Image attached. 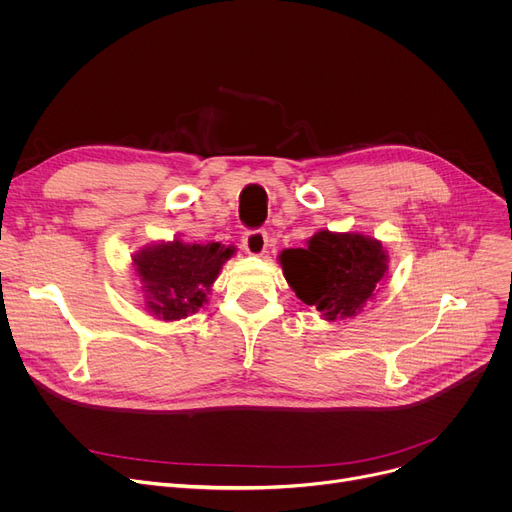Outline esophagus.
Masks as SVG:
<instances>
[{
	"label": "esophagus",
	"mask_w": 512,
	"mask_h": 512,
	"mask_svg": "<svg viewBox=\"0 0 512 512\" xmlns=\"http://www.w3.org/2000/svg\"><path fill=\"white\" fill-rule=\"evenodd\" d=\"M242 247L249 255H263L267 249V232L265 230H247L242 234Z\"/></svg>",
	"instance_id": "esophagus-1"
}]
</instances>
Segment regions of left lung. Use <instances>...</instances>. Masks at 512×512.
<instances>
[{
  "label": "left lung",
  "mask_w": 512,
  "mask_h": 512,
  "mask_svg": "<svg viewBox=\"0 0 512 512\" xmlns=\"http://www.w3.org/2000/svg\"><path fill=\"white\" fill-rule=\"evenodd\" d=\"M280 261L297 297L330 321L357 315L388 270L382 242L328 230L317 232L307 249L284 251Z\"/></svg>",
  "instance_id": "8db88e82"
}]
</instances>
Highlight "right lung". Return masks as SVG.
<instances>
[{"instance_id": "1", "label": "right lung", "mask_w": 512, "mask_h": 512, "mask_svg": "<svg viewBox=\"0 0 512 512\" xmlns=\"http://www.w3.org/2000/svg\"><path fill=\"white\" fill-rule=\"evenodd\" d=\"M232 255L220 242L188 245L174 240L141 251L134 267L147 288V307L159 319H182L203 307L207 290Z\"/></svg>"}]
</instances>
